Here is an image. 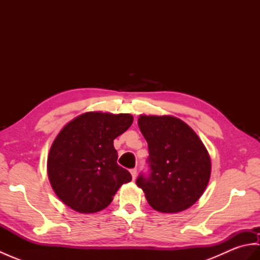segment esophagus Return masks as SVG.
<instances>
[{"label": "esophagus", "instance_id": "34e87169", "mask_svg": "<svg viewBox=\"0 0 260 260\" xmlns=\"http://www.w3.org/2000/svg\"><path fill=\"white\" fill-rule=\"evenodd\" d=\"M131 174H132V178H133V180L136 179V175H137V170L136 169H132L131 170Z\"/></svg>", "mask_w": 260, "mask_h": 260}]
</instances>
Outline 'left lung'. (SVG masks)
I'll return each instance as SVG.
<instances>
[{
	"instance_id": "8db88e82",
	"label": "left lung",
	"mask_w": 260,
	"mask_h": 260,
	"mask_svg": "<svg viewBox=\"0 0 260 260\" xmlns=\"http://www.w3.org/2000/svg\"><path fill=\"white\" fill-rule=\"evenodd\" d=\"M139 127L148 146V173H141L136 184L147 202L165 213L190 208L210 179L207 148L191 127L172 116H141Z\"/></svg>"
}]
</instances>
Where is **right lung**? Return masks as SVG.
<instances>
[{"mask_svg": "<svg viewBox=\"0 0 260 260\" xmlns=\"http://www.w3.org/2000/svg\"><path fill=\"white\" fill-rule=\"evenodd\" d=\"M129 114L86 113L60 131L48 157V175L53 191L80 213L106 208L131 173L117 164L114 140L129 128Z\"/></svg>", "mask_w": 260, "mask_h": 260, "instance_id": "add662e5", "label": "right lung"}]
</instances>
